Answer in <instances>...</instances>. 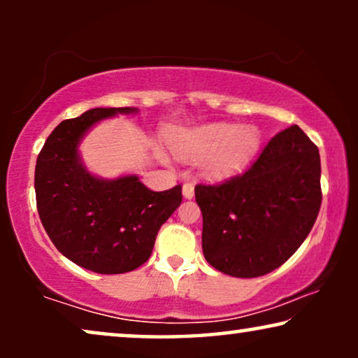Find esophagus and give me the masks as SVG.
Listing matches in <instances>:
<instances>
[{
    "label": "esophagus",
    "mask_w": 358,
    "mask_h": 358,
    "mask_svg": "<svg viewBox=\"0 0 358 358\" xmlns=\"http://www.w3.org/2000/svg\"><path fill=\"white\" fill-rule=\"evenodd\" d=\"M182 195H184V199H187V200H190L194 197V185L192 184H184L182 185Z\"/></svg>",
    "instance_id": "esophagus-1"
}]
</instances>
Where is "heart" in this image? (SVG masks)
Listing matches in <instances>:
<instances>
[{
  "instance_id": "b5f03b06",
  "label": "heart",
  "mask_w": 358,
  "mask_h": 358,
  "mask_svg": "<svg viewBox=\"0 0 358 358\" xmlns=\"http://www.w3.org/2000/svg\"><path fill=\"white\" fill-rule=\"evenodd\" d=\"M168 143L176 155L187 161L205 158V176L222 180L239 174L251 163L261 146V134L252 125L212 122L169 131Z\"/></svg>"
}]
</instances>
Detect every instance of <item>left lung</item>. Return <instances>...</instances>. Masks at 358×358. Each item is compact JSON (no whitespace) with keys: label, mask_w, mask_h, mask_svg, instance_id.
Here are the masks:
<instances>
[{"label":"left lung","mask_w":358,"mask_h":358,"mask_svg":"<svg viewBox=\"0 0 358 358\" xmlns=\"http://www.w3.org/2000/svg\"><path fill=\"white\" fill-rule=\"evenodd\" d=\"M321 199L320 150L300 127H288L244 174L195 185L205 259L233 277L275 271L310 234Z\"/></svg>","instance_id":"8db88e82"}]
</instances>
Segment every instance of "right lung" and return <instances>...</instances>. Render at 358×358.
<instances>
[{"label": "right lung", "mask_w": 358, "mask_h": 358, "mask_svg": "<svg viewBox=\"0 0 358 358\" xmlns=\"http://www.w3.org/2000/svg\"><path fill=\"white\" fill-rule=\"evenodd\" d=\"M136 107H96L63 120L36 164L41 222L63 256L97 273H124L145 264L161 224L182 202L180 185L153 192L136 174L104 179L87 171L80 143L97 122Z\"/></svg>", "instance_id": "1"}]
</instances>
